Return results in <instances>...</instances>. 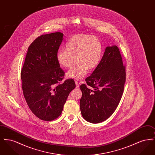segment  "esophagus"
<instances>
[{
  "label": "esophagus",
  "mask_w": 155,
  "mask_h": 155,
  "mask_svg": "<svg viewBox=\"0 0 155 155\" xmlns=\"http://www.w3.org/2000/svg\"><path fill=\"white\" fill-rule=\"evenodd\" d=\"M75 85H76V88H79L80 85H79V83H78V82L77 81H75Z\"/></svg>",
  "instance_id": "34e87169"
}]
</instances>
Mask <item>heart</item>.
<instances>
[{
  "instance_id": "1",
  "label": "heart",
  "mask_w": 155,
  "mask_h": 155,
  "mask_svg": "<svg viewBox=\"0 0 155 155\" xmlns=\"http://www.w3.org/2000/svg\"><path fill=\"white\" fill-rule=\"evenodd\" d=\"M103 47L96 37L86 34H77L71 37L66 44V49L57 52L56 60L59 65L64 68L74 67L67 73V76L75 80H81L88 70L98 66L102 55Z\"/></svg>"
}]
</instances>
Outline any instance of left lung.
Masks as SVG:
<instances>
[{
    "label": "left lung",
    "mask_w": 155,
    "mask_h": 155,
    "mask_svg": "<svg viewBox=\"0 0 155 155\" xmlns=\"http://www.w3.org/2000/svg\"><path fill=\"white\" fill-rule=\"evenodd\" d=\"M125 80V66L118 47H106L98 66L80 86L84 118L96 124L109 118L121 99Z\"/></svg>",
    "instance_id": "1"
}]
</instances>
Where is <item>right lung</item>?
<instances>
[{
  "label": "right lung",
  "instance_id": "add662e5",
  "mask_svg": "<svg viewBox=\"0 0 155 155\" xmlns=\"http://www.w3.org/2000/svg\"><path fill=\"white\" fill-rule=\"evenodd\" d=\"M63 39L61 32L42 35L30 45L21 71L22 92L31 111L38 118L52 121L60 116L74 80L61 83L64 71L56 60Z\"/></svg>",
  "mask_w": 155,
  "mask_h": 155
}]
</instances>
